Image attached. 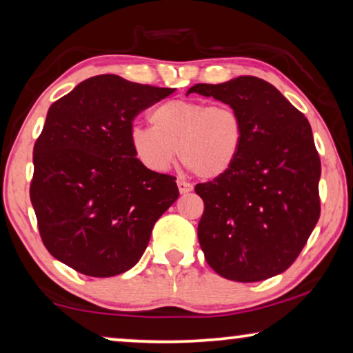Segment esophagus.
<instances>
[{"label":"esophagus","mask_w":353,"mask_h":353,"mask_svg":"<svg viewBox=\"0 0 353 353\" xmlns=\"http://www.w3.org/2000/svg\"><path fill=\"white\" fill-rule=\"evenodd\" d=\"M176 185H178V191H180V194H188V192L192 191L191 183H188L185 180H178Z\"/></svg>","instance_id":"34e87169"}]
</instances>
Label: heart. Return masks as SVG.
Returning a JSON list of instances; mask_svg holds the SVG:
<instances>
[{
    "mask_svg": "<svg viewBox=\"0 0 353 353\" xmlns=\"http://www.w3.org/2000/svg\"><path fill=\"white\" fill-rule=\"evenodd\" d=\"M150 121L151 127H132L130 146L152 172H165L180 154L194 175L216 180L236 165L242 151V119L226 103L167 100L151 111Z\"/></svg>",
    "mask_w": 353,
    "mask_h": 353,
    "instance_id": "heart-1",
    "label": "heart"
}]
</instances>
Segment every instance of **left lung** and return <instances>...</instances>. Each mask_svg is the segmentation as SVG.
<instances>
[{
    "mask_svg": "<svg viewBox=\"0 0 353 353\" xmlns=\"http://www.w3.org/2000/svg\"><path fill=\"white\" fill-rule=\"evenodd\" d=\"M237 111L243 146L231 170L199 183L203 201L199 243L214 272L259 282L287 270L320 218V157L309 121L268 81L239 76L196 84Z\"/></svg>",
    "mask_w": 353,
    "mask_h": 353,
    "instance_id": "8db88e82",
    "label": "left lung"
}]
</instances>
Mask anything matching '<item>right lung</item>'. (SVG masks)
Returning a JSON list of instances; mask_svg holds the SVG:
<instances>
[{
	"label": "right lung",
	"instance_id": "1",
	"mask_svg": "<svg viewBox=\"0 0 353 353\" xmlns=\"http://www.w3.org/2000/svg\"><path fill=\"white\" fill-rule=\"evenodd\" d=\"M173 90L100 74L50 105L33 148L30 199L55 259L89 277H113L139 263L180 192L175 176L137 159L132 122Z\"/></svg>",
	"mask_w": 353,
	"mask_h": 353
}]
</instances>
